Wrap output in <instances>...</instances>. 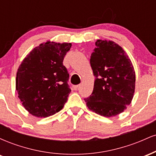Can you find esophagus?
Returning a JSON list of instances; mask_svg holds the SVG:
<instances>
[{"label":"esophagus","instance_id":"obj_1","mask_svg":"<svg viewBox=\"0 0 156 156\" xmlns=\"http://www.w3.org/2000/svg\"><path fill=\"white\" fill-rule=\"evenodd\" d=\"M78 87H79V85H76V86H73V88L74 90H77V89H78Z\"/></svg>","mask_w":156,"mask_h":156}]
</instances>
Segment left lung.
Listing matches in <instances>:
<instances>
[{"label":"left lung","mask_w":156,"mask_h":156,"mask_svg":"<svg viewBox=\"0 0 156 156\" xmlns=\"http://www.w3.org/2000/svg\"><path fill=\"white\" fill-rule=\"evenodd\" d=\"M90 64L95 77L94 89L85 98L92 112L110 117L130 105L135 90V72L124 50L112 41L98 40Z\"/></svg>","instance_id":"obj_1"}]
</instances>
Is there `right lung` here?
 Returning a JSON list of instances; mask_svg holds the SVG:
<instances>
[{
  "label": "right lung",
  "instance_id": "obj_1",
  "mask_svg": "<svg viewBox=\"0 0 156 156\" xmlns=\"http://www.w3.org/2000/svg\"><path fill=\"white\" fill-rule=\"evenodd\" d=\"M70 43L47 42L30 52L17 69L16 90L32 115L47 117L63 108L71 92L63 60Z\"/></svg>",
  "mask_w": 156,
  "mask_h": 156
}]
</instances>
